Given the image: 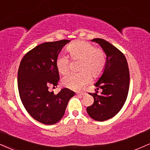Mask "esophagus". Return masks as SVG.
Segmentation results:
<instances>
[{"label": "esophagus", "instance_id": "obj_1", "mask_svg": "<svg viewBox=\"0 0 150 150\" xmlns=\"http://www.w3.org/2000/svg\"><path fill=\"white\" fill-rule=\"evenodd\" d=\"M77 95H80V96H84V95L86 94V92H81V93H77Z\"/></svg>", "mask_w": 150, "mask_h": 150}]
</instances>
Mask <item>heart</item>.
<instances>
[{
  "mask_svg": "<svg viewBox=\"0 0 150 150\" xmlns=\"http://www.w3.org/2000/svg\"><path fill=\"white\" fill-rule=\"evenodd\" d=\"M72 60H80L79 73H70L63 79V84L70 89H82L93 77H100L104 72L107 64L105 52L101 48L95 47L92 43L77 40L67 47ZM56 66L59 73L66 75L69 70L70 59L67 56L59 54L56 59Z\"/></svg>",
  "mask_w": 150,
  "mask_h": 150,
  "instance_id": "heart-1",
  "label": "heart"
}]
</instances>
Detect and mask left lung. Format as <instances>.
<instances>
[{"mask_svg":"<svg viewBox=\"0 0 150 150\" xmlns=\"http://www.w3.org/2000/svg\"><path fill=\"white\" fill-rule=\"evenodd\" d=\"M92 41L98 43L105 52L107 64L95 84V92L89 93L94 102L86 108V111L93 120L103 122L115 116L125 103L129 89V70L125 56L116 47L101 38ZM100 88L101 94L98 93Z\"/></svg>","mask_w":150,"mask_h":150,"instance_id":"left-lung-1","label":"left lung"}]
</instances>
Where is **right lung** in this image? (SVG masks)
Returning <instances> with one entry per match:
<instances>
[{"instance_id": "1", "label": "right lung", "mask_w": 150, "mask_h": 150, "mask_svg": "<svg viewBox=\"0 0 150 150\" xmlns=\"http://www.w3.org/2000/svg\"><path fill=\"white\" fill-rule=\"evenodd\" d=\"M70 40H61L36 46L21 59L17 75V85L21 103L34 120L47 125L57 123L64 115L75 92L65 88L57 94L50 92L57 86L59 75L56 59L61 49Z\"/></svg>"}]
</instances>
